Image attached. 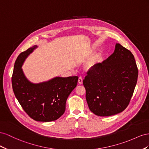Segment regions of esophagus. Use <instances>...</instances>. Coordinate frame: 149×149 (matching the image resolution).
<instances>
[{"label":"esophagus","mask_w":149,"mask_h":149,"mask_svg":"<svg viewBox=\"0 0 149 149\" xmlns=\"http://www.w3.org/2000/svg\"><path fill=\"white\" fill-rule=\"evenodd\" d=\"M78 83L80 85L82 84V83H83V79H82V77H79V79H78Z\"/></svg>","instance_id":"obj_1"}]
</instances>
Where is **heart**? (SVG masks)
<instances>
[{
  "label": "heart",
  "instance_id": "1",
  "mask_svg": "<svg viewBox=\"0 0 149 149\" xmlns=\"http://www.w3.org/2000/svg\"><path fill=\"white\" fill-rule=\"evenodd\" d=\"M97 62H98V58H97V57H93L87 63V69H92V68H93L97 65Z\"/></svg>",
  "mask_w": 149,
  "mask_h": 149
}]
</instances>
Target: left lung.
<instances>
[{"label":"left lung","instance_id":"left-lung-1","mask_svg":"<svg viewBox=\"0 0 149 149\" xmlns=\"http://www.w3.org/2000/svg\"><path fill=\"white\" fill-rule=\"evenodd\" d=\"M138 74L134 55L116 44L111 56L89 70L83 80L91 111L102 117L124 111L133 95Z\"/></svg>","mask_w":149,"mask_h":149}]
</instances>
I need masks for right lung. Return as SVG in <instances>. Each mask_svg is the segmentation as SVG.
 Returning <instances> with one entry per match:
<instances>
[{"label":"right lung","instance_id":"obj_1","mask_svg":"<svg viewBox=\"0 0 149 149\" xmlns=\"http://www.w3.org/2000/svg\"><path fill=\"white\" fill-rule=\"evenodd\" d=\"M36 47L35 45L28 49L17 58L12 76V88L21 107L30 117L39 122L54 121L65 112L66 100L77 86L79 77H56L37 84L30 82L21 67Z\"/></svg>","mask_w":149,"mask_h":149}]
</instances>
